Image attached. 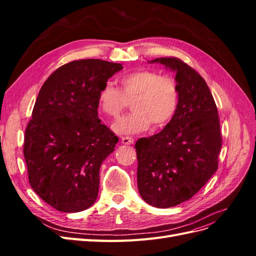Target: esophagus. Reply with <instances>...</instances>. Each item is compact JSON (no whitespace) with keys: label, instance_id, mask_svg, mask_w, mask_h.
<instances>
[{"label":"esophagus","instance_id":"34e87169","mask_svg":"<svg viewBox=\"0 0 256 256\" xmlns=\"http://www.w3.org/2000/svg\"><path fill=\"white\" fill-rule=\"evenodd\" d=\"M120 141H122V144H125V145H131V144H134V138H129V136H122L120 138Z\"/></svg>","mask_w":256,"mask_h":256}]
</instances>
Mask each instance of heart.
<instances>
[{
  "label": "heart",
  "mask_w": 256,
  "mask_h": 256,
  "mask_svg": "<svg viewBox=\"0 0 256 256\" xmlns=\"http://www.w3.org/2000/svg\"><path fill=\"white\" fill-rule=\"evenodd\" d=\"M120 90L111 83L104 84L98 95L99 108L109 118H116L131 102L132 112L122 116L113 125L120 134H136L152 124L161 128L175 115L180 100L176 81L170 76H160L150 69H140L122 76Z\"/></svg>",
  "instance_id": "obj_1"
}]
</instances>
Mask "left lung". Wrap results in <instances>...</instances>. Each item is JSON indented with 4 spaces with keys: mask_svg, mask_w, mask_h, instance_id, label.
<instances>
[{
    "mask_svg": "<svg viewBox=\"0 0 256 256\" xmlns=\"http://www.w3.org/2000/svg\"><path fill=\"white\" fill-rule=\"evenodd\" d=\"M150 63L176 72L180 100L159 134L136 143L138 188L146 203L168 208L190 200L218 170L222 136L218 109L200 74L177 58Z\"/></svg>",
    "mask_w": 256,
    "mask_h": 256,
    "instance_id": "obj_1",
    "label": "left lung"
}]
</instances>
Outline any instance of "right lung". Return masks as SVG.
Instances as JSON below:
<instances>
[{
  "mask_svg": "<svg viewBox=\"0 0 256 256\" xmlns=\"http://www.w3.org/2000/svg\"><path fill=\"white\" fill-rule=\"evenodd\" d=\"M122 69L97 58L72 60L40 90L23 154L30 187L58 212L85 210L97 198L100 166L118 142L98 118V95Z\"/></svg>",
  "mask_w": 256,
  "mask_h": 256,
  "instance_id": "1",
  "label": "right lung"
}]
</instances>
